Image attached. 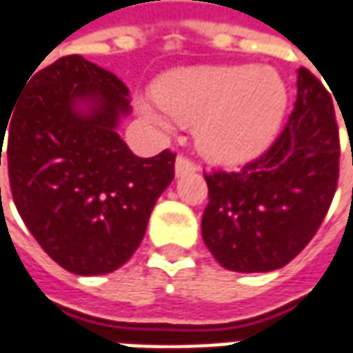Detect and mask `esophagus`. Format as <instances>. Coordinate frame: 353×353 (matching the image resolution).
Returning <instances> with one entry per match:
<instances>
[{
    "mask_svg": "<svg viewBox=\"0 0 353 353\" xmlns=\"http://www.w3.org/2000/svg\"><path fill=\"white\" fill-rule=\"evenodd\" d=\"M199 165L195 164L193 160H189L188 156L179 154L176 158V176H185V174H191V172H197Z\"/></svg>",
    "mask_w": 353,
    "mask_h": 353,
    "instance_id": "34e87169",
    "label": "esophagus"
}]
</instances>
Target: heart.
<instances>
[{"instance_id": "obj_1", "label": "heart", "mask_w": 353, "mask_h": 353, "mask_svg": "<svg viewBox=\"0 0 353 353\" xmlns=\"http://www.w3.org/2000/svg\"><path fill=\"white\" fill-rule=\"evenodd\" d=\"M158 103L164 113L144 107L158 125L199 123L201 150L214 162L240 164L272 144L285 115L287 90L272 68H199L165 79Z\"/></svg>"}]
</instances>
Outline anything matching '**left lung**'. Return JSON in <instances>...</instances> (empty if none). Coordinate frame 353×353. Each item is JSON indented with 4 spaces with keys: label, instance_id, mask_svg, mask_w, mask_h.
Here are the masks:
<instances>
[{
    "label": "left lung",
    "instance_id": "8db88e82",
    "mask_svg": "<svg viewBox=\"0 0 353 353\" xmlns=\"http://www.w3.org/2000/svg\"><path fill=\"white\" fill-rule=\"evenodd\" d=\"M334 103L321 79L299 68L297 101L260 158L238 172L205 174L201 232L230 272H274L310 242L330 209L340 172Z\"/></svg>",
    "mask_w": 353,
    "mask_h": 353
}]
</instances>
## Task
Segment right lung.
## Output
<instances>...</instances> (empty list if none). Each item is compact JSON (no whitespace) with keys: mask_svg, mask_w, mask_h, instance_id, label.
Returning a JSON list of instances; mask_svg holds the SVG:
<instances>
[{"mask_svg":"<svg viewBox=\"0 0 353 353\" xmlns=\"http://www.w3.org/2000/svg\"><path fill=\"white\" fill-rule=\"evenodd\" d=\"M128 103L115 74L83 56H62L27 78L3 128L19 214L41 248L72 274L121 268L174 179L172 150L139 158L117 134Z\"/></svg>","mask_w":353,"mask_h":353,"instance_id":"1","label":"right lung"}]
</instances>
